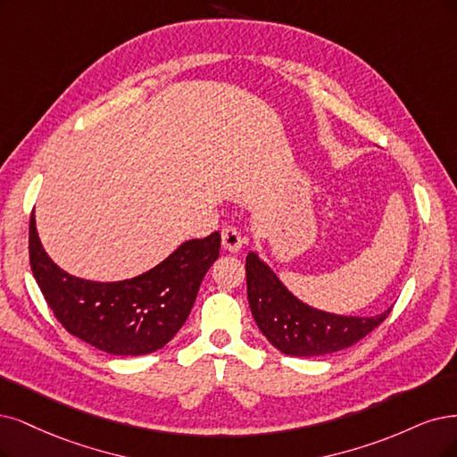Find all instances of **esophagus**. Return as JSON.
<instances>
[{
  "instance_id": "34e87169",
  "label": "esophagus",
  "mask_w": 457,
  "mask_h": 457,
  "mask_svg": "<svg viewBox=\"0 0 457 457\" xmlns=\"http://www.w3.org/2000/svg\"><path fill=\"white\" fill-rule=\"evenodd\" d=\"M243 245V237L237 228L233 226H228L222 229V246L229 252H237Z\"/></svg>"
}]
</instances>
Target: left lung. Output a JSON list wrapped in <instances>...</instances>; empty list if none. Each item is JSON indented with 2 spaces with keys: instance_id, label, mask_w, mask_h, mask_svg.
<instances>
[{
  "instance_id": "obj_1",
  "label": "left lung",
  "mask_w": 457,
  "mask_h": 457,
  "mask_svg": "<svg viewBox=\"0 0 457 457\" xmlns=\"http://www.w3.org/2000/svg\"><path fill=\"white\" fill-rule=\"evenodd\" d=\"M248 305L260 331L277 350L309 358L339 352L378 328L392 309L378 316H337L301 303L254 252L246 256Z\"/></svg>"
}]
</instances>
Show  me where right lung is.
<instances>
[{"mask_svg": "<svg viewBox=\"0 0 457 457\" xmlns=\"http://www.w3.org/2000/svg\"><path fill=\"white\" fill-rule=\"evenodd\" d=\"M29 265L58 322L114 356L163 348L188 318L203 277L220 254V233L180 245L150 271L120 282L77 278L48 258L29 216Z\"/></svg>", "mask_w": 457, "mask_h": 457, "instance_id": "obj_1", "label": "right lung"}]
</instances>
